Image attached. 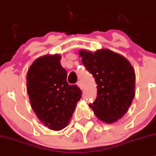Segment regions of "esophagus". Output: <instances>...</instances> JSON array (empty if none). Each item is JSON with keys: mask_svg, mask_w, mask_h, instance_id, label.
Masks as SVG:
<instances>
[{"mask_svg": "<svg viewBox=\"0 0 156 156\" xmlns=\"http://www.w3.org/2000/svg\"><path fill=\"white\" fill-rule=\"evenodd\" d=\"M77 85H78V87H79L81 89V90H83V83L81 82V81H79V82L77 83Z\"/></svg>", "mask_w": 156, "mask_h": 156, "instance_id": "obj_1", "label": "esophagus"}]
</instances>
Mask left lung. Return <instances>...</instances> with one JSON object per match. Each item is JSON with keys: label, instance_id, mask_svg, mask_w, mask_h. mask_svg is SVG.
<instances>
[{"label": "left lung", "instance_id": "1", "mask_svg": "<svg viewBox=\"0 0 156 156\" xmlns=\"http://www.w3.org/2000/svg\"><path fill=\"white\" fill-rule=\"evenodd\" d=\"M82 62L97 84V97L89 106L95 116L113 123L126 114L135 95V71L123 56L107 49L80 50Z\"/></svg>", "mask_w": 156, "mask_h": 156}]
</instances>
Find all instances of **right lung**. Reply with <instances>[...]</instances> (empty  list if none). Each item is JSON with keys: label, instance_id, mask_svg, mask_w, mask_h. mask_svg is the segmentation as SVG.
<instances>
[{"label": "right lung", "instance_id": "obj_1", "mask_svg": "<svg viewBox=\"0 0 156 156\" xmlns=\"http://www.w3.org/2000/svg\"><path fill=\"white\" fill-rule=\"evenodd\" d=\"M61 55L38 58L27 74V91L31 108L50 129H63L69 124L82 91L67 83V72L62 66Z\"/></svg>", "mask_w": 156, "mask_h": 156}]
</instances>
